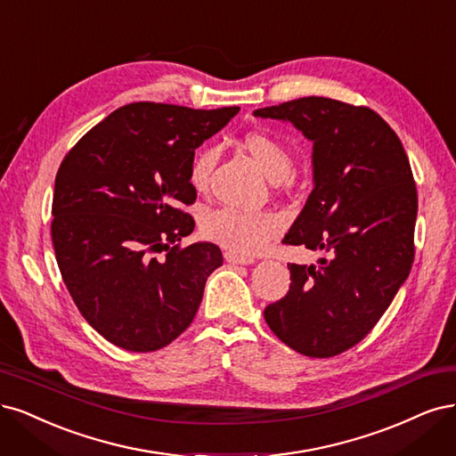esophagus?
Segmentation results:
<instances>
[{
  "label": "esophagus",
  "instance_id": "1",
  "mask_svg": "<svg viewBox=\"0 0 456 456\" xmlns=\"http://www.w3.org/2000/svg\"><path fill=\"white\" fill-rule=\"evenodd\" d=\"M224 260L228 264H243V265L255 264L253 256H243V255H235V253H224Z\"/></svg>",
  "mask_w": 456,
  "mask_h": 456
}]
</instances>
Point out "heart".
Segmentation results:
<instances>
[{
  "label": "heart",
  "instance_id": "obj_1",
  "mask_svg": "<svg viewBox=\"0 0 456 456\" xmlns=\"http://www.w3.org/2000/svg\"><path fill=\"white\" fill-rule=\"evenodd\" d=\"M245 149L258 162L273 183L287 179L294 166V156L287 143L275 135L250 132L243 139ZM216 164V149L201 145L191 162V183L198 191L209 184ZM282 228V218L272 211H241L233 208L211 209L201 218V233L208 240L240 255H253L268 243Z\"/></svg>",
  "mask_w": 456,
  "mask_h": 456
}]
</instances>
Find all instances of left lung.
Segmentation results:
<instances>
[{
    "instance_id": "obj_1",
    "label": "left lung",
    "mask_w": 456,
    "mask_h": 456,
    "mask_svg": "<svg viewBox=\"0 0 456 456\" xmlns=\"http://www.w3.org/2000/svg\"><path fill=\"white\" fill-rule=\"evenodd\" d=\"M292 122L313 143V191L282 243L324 250L289 264L290 289L264 309L296 353L328 358L378 324L410 275L417 188L402 141L370 107L309 96L256 109Z\"/></svg>"
}]
</instances>
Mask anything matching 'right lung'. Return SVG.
Segmentation results:
<instances>
[{"mask_svg":"<svg viewBox=\"0 0 456 456\" xmlns=\"http://www.w3.org/2000/svg\"><path fill=\"white\" fill-rule=\"evenodd\" d=\"M240 107L124 105L61 160L53 198V245L75 305L117 347L159 351L191 326L208 277L223 265L194 230L191 162ZM167 255L159 259L158 255Z\"/></svg>","mask_w":456,"mask_h":456,"instance_id":"right-lung-1","label":"right lung"}]
</instances>
